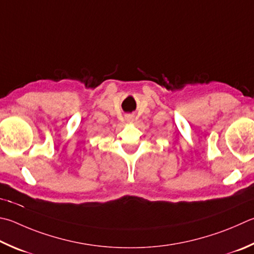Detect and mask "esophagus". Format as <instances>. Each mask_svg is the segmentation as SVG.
<instances>
[{"label":"esophagus","instance_id":"esophagus-1","mask_svg":"<svg viewBox=\"0 0 254 254\" xmlns=\"http://www.w3.org/2000/svg\"><path fill=\"white\" fill-rule=\"evenodd\" d=\"M127 122H133V117H127Z\"/></svg>","mask_w":254,"mask_h":254}]
</instances>
